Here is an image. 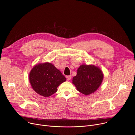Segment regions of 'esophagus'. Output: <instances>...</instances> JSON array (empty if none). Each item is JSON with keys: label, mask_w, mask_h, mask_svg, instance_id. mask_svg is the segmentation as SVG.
<instances>
[{"label": "esophagus", "mask_w": 135, "mask_h": 135, "mask_svg": "<svg viewBox=\"0 0 135 135\" xmlns=\"http://www.w3.org/2000/svg\"><path fill=\"white\" fill-rule=\"evenodd\" d=\"M66 79L68 81H69L70 80V79H71V75H69V76H66Z\"/></svg>", "instance_id": "esophagus-1"}]
</instances>
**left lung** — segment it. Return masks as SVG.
I'll use <instances>...</instances> for the list:
<instances>
[{"label": "left lung", "mask_w": 135, "mask_h": 135, "mask_svg": "<svg viewBox=\"0 0 135 135\" xmlns=\"http://www.w3.org/2000/svg\"><path fill=\"white\" fill-rule=\"evenodd\" d=\"M103 78V73L98 67L92 65H82L78 68L72 83L79 92L87 95L98 89Z\"/></svg>", "instance_id": "1"}]
</instances>
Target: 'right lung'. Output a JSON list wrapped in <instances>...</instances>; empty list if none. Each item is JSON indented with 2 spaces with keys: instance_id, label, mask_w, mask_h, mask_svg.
Instances as JSON below:
<instances>
[{
  "instance_id": "add662e5",
  "label": "right lung",
  "mask_w": 135,
  "mask_h": 135,
  "mask_svg": "<svg viewBox=\"0 0 135 135\" xmlns=\"http://www.w3.org/2000/svg\"><path fill=\"white\" fill-rule=\"evenodd\" d=\"M29 78L33 90L44 97L55 93L59 85L66 81L61 71L49 62L35 66L30 72Z\"/></svg>"
}]
</instances>
